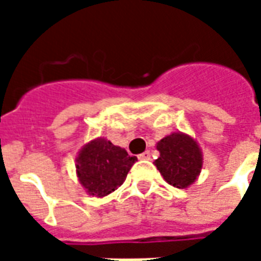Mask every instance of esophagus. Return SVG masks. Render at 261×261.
Returning <instances> with one entry per match:
<instances>
[{
	"mask_svg": "<svg viewBox=\"0 0 261 261\" xmlns=\"http://www.w3.org/2000/svg\"><path fill=\"white\" fill-rule=\"evenodd\" d=\"M138 158L147 159V161H149V159H151V152H149V151H145V152L140 153V155H138Z\"/></svg>",
	"mask_w": 261,
	"mask_h": 261,
	"instance_id": "34e87169",
	"label": "esophagus"
}]
</instances>
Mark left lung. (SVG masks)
Masks as SVG:
<instances>
[{
  "mask_svg": "<svg viewBox=\"0 0 261 261\" xmlns=\"http://www.w3.org/2000/svg\"><path fill=\"white\" fill-rule=\"evenodd\" d=\"M159 158L153 162L166 183L177 189H187L201 173L202 151L196 138L186 133H170L156 142Z\"/></svg>",
  "mask_w": 261,
  "mask_h": 261,
  "instance_id": "1",
  "label": "left lung"
}]
</instances>
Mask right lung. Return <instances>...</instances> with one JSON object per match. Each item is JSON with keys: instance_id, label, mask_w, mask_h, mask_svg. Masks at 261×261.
Returning a JSON list of instances; mask_svg holds the SVG:
<instances>
[{"instance_id": "add662e5", "label": "right lung", "mask_w": 261, "mask_h": 261, "mask_svg": "<svg viewBox=\"0 0 261 261\" xmlns=\"http://www.w3.org/2000/svg\"><path fill=\"white\" fill-rule=\"evenodd\" d=\"M136 156L117 147L105 137H97L78 151L75 169L80 185L92 197L109 196L124 183Z\"/></svg>"}]
</instances>
